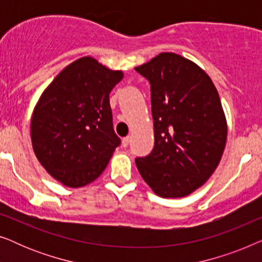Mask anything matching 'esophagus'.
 Returning a JSON list of instances; mask_svg holds the SVG:
<instances>
[{
  "instance_id": "1",
  "label": "esophagus",
  "mask_w": 262,
  "mask_h": 262,
  "mask_svg": "<svg viewBox=\"0 0 262 262\" xmlns=\"http://www.w3.org/2000/svg\"><path fill=\"white\" fill-rule=\"evenodd\" d=\"M128 143H130V136H127V137L123 138V146H124V148H126V146L128 145Z\"/></svg>"
}]
</instances>
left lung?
Returning a JSON list of instances; mask_svg holds the SVG:
<instances>
[{"mask_svg": "<svg viewBox=\"0 0 262 262\" xmlns=\"http://www.w3.org/2000/svg\"><path fill=\"white\" fill-rule=\"evenodd\" d=\"M150 83L155 145L136 166L157 195L181 198L205 184L227 142L220 95L191 60L162 52L135 68Z\"/></svg>", "mask_w": 262, "mask_h": 262, "instance_id": "obj_1", "label": "left lung"}]
</instances>
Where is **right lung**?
<instances>
[{"label": "right lung", "mask_w": 262, "mask_h": 262, "mask_svg": "<svg viewBox=\"0 0 262 262\" xmlns=\"http://www.w3.org/2000/svg\"><path fill=\"white\" fill-rule=\"evenodd\" d=\"M121 78V71L83 57L57 75L35 106L31 121L34 154L68 187H82L99 178L120 145L110 93Z\"/></svg>", "instance_id": "obj_1"}]
</instances>
